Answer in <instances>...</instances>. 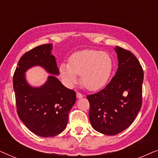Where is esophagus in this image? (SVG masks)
I'll list each match as a JSON object with an SVG mask.
<instances>
[{
  "label": "esophagus",
  "instance_id": "obj_1",
  "mask_svg": "<svg viewBox=\"0 0 158 158\" xmlns=\"http://www.w3.org/2000/svg\"><path fill=\"white\" fill-rule=\"evenodd\" d=\"M76 96H77V98H83V95L81 94V93L77 92L76 94Z\"/></svg>",
  "mask_w": 158,
  "mask_h": 158
}]
</instances>
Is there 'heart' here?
I'll list each match as a JSON object with an SVG mask.
<instances>
[{
  "label": "heart",
  "instance_id": "1",
  "mask_svg": "<svg viewBox=\"0 0 158 158\" xmlns=\"http://www.w3.org/2000/svg\"><path fill=\"white\" fill-rule=\"evenodd\" d=\"M112 70V60L109 54L94 49L75 52L69 58V64L60 65V76L67 85L72 86L81 75L83 85L90 90H98L106 83Z\"/></svg>",
  "mask_w": 158,
  "mask_h": 158
}]
</instances>
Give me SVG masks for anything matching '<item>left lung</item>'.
Listing matches in <instances>:
<instances>
[{"instance_id": "left-lung-1", "label": "left lung", "mask_w": 158, "mask_h": 158, "mask_svg": "<svg viewBox=\"0 0 158 158\" xmlns=\"http://www.w3.org/2000/svg\"><path fill=\"white\" fill-rule=\"evenodd\" d=\"M118 69L105 88L88 95L93 128L106 135L122 132L132 124L142 103L144 73L137 57L116 46Z\"/></svg>"}]
</instances>
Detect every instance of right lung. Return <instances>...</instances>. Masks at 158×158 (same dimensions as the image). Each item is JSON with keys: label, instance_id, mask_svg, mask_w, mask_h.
I'll return each instance as SVG.
<instances>
[{"label": "right lung", "instance_id": "right-lung-1", "mask_svg": "<svg viewBox=\"0 0 158 158\" xmlns=\"http://www.w3.org/2000/svg\"><path fill=\"white\" fill-rule=\"evenodd\" d=\"M52 44L38 46L25 53L14 75V90L17 114L26 127L35 135L52 137L65 129L68 115L76 101V94L67 88L55 75L60 74ZM34 66H42L52 74L40 87L27 83L25 73Z\"/></svg>", "mask_w": 158, "mask_h": 158}]
</instances>
